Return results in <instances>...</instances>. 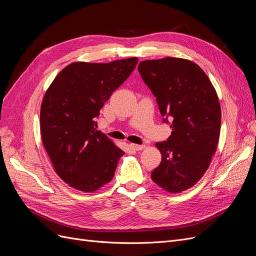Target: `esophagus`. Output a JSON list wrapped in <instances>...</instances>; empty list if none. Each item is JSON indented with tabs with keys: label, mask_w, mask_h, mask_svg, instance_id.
Instances as JSON below:
<instances>
[{
	"label": "esophagus",
	"mask_w": 256,
	"mask_h": 256,
	"mask_svg": "<svg viewBox=\"0 0 256 256\" xmlns=\"http://www.w3.org/2000/svg\"><path fill=\"white\" fill-rule=\"evenodd\" d=\"M129 146H130V148L134 150H142L145 147V145H138V144H134V143H130Z\"/></svg>",
	"instance_id": "34e87169"
}]
</instances>
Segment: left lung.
<instances>
[{"mask_svg": "<svg viewBox=\"0 0 256 256\" xmlns=\"http://www.w3.org/2000/svg\"><path fill=\"white\" fill-rule=\"evenodd\" d=\"M138 69L172 128L166 141L156 143L162 160L152 180L166 191H184L205 174L218 145L221 109L216 90L203 69L188 60H147Z\"/></svg>", "mask_w": 256, "mask_h": 256, "instance_id": "1", "label": "left lung"}]
</instances>
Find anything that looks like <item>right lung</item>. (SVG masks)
Masks as SVG:
<instances>
[{
  "label": "right lung",
  "mask_w": 256,
  "mask_h": 256,
  "mask_svg": "<svg viewBox=\"0 0 256 256\" xmlns=\"http://www.w3.org/2000/svg\"><path fill=\"white\" fill-rule=\"evenodd\" d=\"M138 60L69 64L46 92L40 109L42 143L56 172L70 187L92 192L113 178L125 152L96 130V118Z\"/></svg>",
  "instance_id": "right-lung-1"
}]
</instances>
